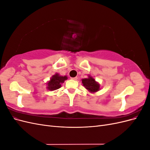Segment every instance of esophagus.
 <instances>
[{
    "instance_id": "esophagus-1",
    "label": "esophagus",
    "mask_w": 150,
    "mask_h": 150,
    "mask_svg": "<svg viewBox=\"0 0 150 150\" xmlns=\"http://www.w3.org/2000/svg\"><path fill=\"white\" fill-rule=\"evenodd\" d=\"M71 79H72V80H74V81H76L77 79H78V78H77V77H75V78H71Z\"/></svg>"
}]
</instances>
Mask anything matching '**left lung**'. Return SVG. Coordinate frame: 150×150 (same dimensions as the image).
<instances>
[{"label": "left lung", "instance_id": "1", "mask_svg": "<svg viewBox=\"0 0 150 150\" xmlns=\"http://www.w3.org/2000/svg\"><path fill=\"white\" fill-rule=\"evenodd\" d=\"M82 83L86 89L89 90L90 92L94 93L99 90V84L95 81V79L92 77L89 76L88 78H84L82 79Z\"/></svg>", "mask_w": 150, "mask_h": 150}]
</instances>
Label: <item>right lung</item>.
I'll return each instance as SVG.
<instances>
[{
  "mask_svg": "<svg viewBox=\"0 0 150 150\" xmlns=\"http://www.w3.org/2000/svg\"><path fill=\"white\" fill-rule=\"evenodd\" d=\"M67 79V76H61L58 74L52 76V78L47 83V89L51 91H54L60 88L61 84L64 82V81Z\"/></svg>",
  "mask_w": 150,
  "mask_h": 150,
  "instance_id": "right-lung-1",
  "label": "right lung"
}]
</instances>
